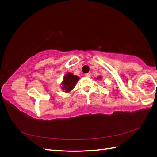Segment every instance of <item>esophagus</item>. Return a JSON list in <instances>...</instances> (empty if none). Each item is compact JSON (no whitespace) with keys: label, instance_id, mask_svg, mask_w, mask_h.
<instances>
[{"label":"esophagus","instance_id":"1","mask_svg":"<svg viewBox=\"0 0 157 157\" xmlns=\"http://www.w3.org/2000/svg\"><path fill=\"white\" fill-rule=\"evenodd\" d=\"M85 76H86V77H90V75L89 73H86V74H85Z\"/></svg>","mask_w":157,"mask_h":157}]
</instances>
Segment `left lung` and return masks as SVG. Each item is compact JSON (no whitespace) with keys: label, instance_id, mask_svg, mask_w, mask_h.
Wrapping results in <instances>:
<instances>
[{"label":"left lung","instance_id":"8db88e82","mask_svg":"<svg viewBox=\"0 0 157 157\" xmlns=\"http://www.w3.org/2000/svg\"><path fill=\"white\" fill-rule=\"evenodd\" d=\"M98 78H99V77H98Z\"/></svg>","mask_w":157,"mask_h":157}]
</instances>
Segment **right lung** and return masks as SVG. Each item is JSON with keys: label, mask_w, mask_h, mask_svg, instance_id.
<instances>
[{"label": "right lung", "mask_w": 157, "mask_h": 157, "mask_svg": "<svg viewBox=\"0 0 157 157\" xmlns=\"http://www.w3.org/2000/svg\"><path fill=\"white\" fill-rule=\"evenodd\" d=\"M79 80V77L75 76L72 73H68L65 75L63 78V81L62 82V89L65 92H69L72 90L76 83Z\"/></svg>", "instance_id": "1"}]
</instances>
